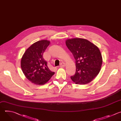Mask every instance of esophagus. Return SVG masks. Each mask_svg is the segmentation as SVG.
<instances>
[{"instance_id": "1", "label": "esophagus", "mask_w": 121, "mask_h": 121, "mask_svg": "<svg viewBox=\"0 0 121 121\" xmlns=\"http://www.w3.org/2000/svg\"><path fill=\"white\" fill-rule=\"evenodd\" d=\"M65 66V63L64 62H62L60 64V67H64Z\"/></svg>"}]
</instances>
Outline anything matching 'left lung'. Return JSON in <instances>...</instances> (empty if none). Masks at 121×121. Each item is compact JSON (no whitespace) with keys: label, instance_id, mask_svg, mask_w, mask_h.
Returning <instances> with one entry per match:
<instances>
[{"label":"left lung","instance_id":"1","mask_svg":"<svg viewBox=\"0 0 121 121\" xmlns=\"http://www.w3.org/2000/svg\"><path fill=\"white\" fill-rule=\"evenodd\" d=\"M67 47L73 54L76 63V72L71 80L83 85L91 82L100 71L103 59L99 48L89 40L81 38L69 39Z\"/></svg>","mask_w":121,"mask_h":121}]
</instances>
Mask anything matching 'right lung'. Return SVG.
I'll return each mask as SVG.
<instances>
[{
  "instance_id": "add662e5",
  "label": "right lung",
  "mask_w": 121,
  "mask_h": 121,
  "mask_svg": "<svg viewBox=\"0 0 121 121\" xmlns=\"http://www.w3.org/2000/svg\"><path fill=\"white\" fill-rule=\"evenodd\" d=\"M50 43L47 40H42L33 43L21 59V67L24 74L30 82L37 85L44 84L55 73L48 67V62L43 57Z\"/></svg>"
}]
</instances>
